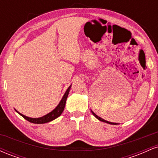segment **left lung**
Masks as SVG:
<instances>
[{
    "mask_svg": "<svg viewBox=\"0 0 158 158\" xmlns=\"http://www.w3.org/2000/svg\"><path fill=\"white\" fill-rule=\"evenodd\" d=\"M91 112H92V114H94V117H96V118H97V119H99V120L102 121V122H104V123H108V124H111V125H117V123H110V122H108V121H106V120H105V119H103L102 118H101V117H98V116L97 115V114H96L95 113H94V111H92V110H91Z\"/></svg>",
    "mask_w": 158,
    "mask_h": 158,
    "instance_id": "8db88e82",
    "label": "left lung"
}]
</instances>
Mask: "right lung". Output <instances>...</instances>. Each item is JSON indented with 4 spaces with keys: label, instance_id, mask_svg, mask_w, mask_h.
<instances>
[{
    "label": "right lung",
    "instance_id": "1",
    "mask_svg": "<svg viewBox=\"0 0 158 158\" xmlns=\"http://www.w3.org/2000/svg\"><path fill=\"white\" fill-rule=\"evenodd\" d=\"M70 87H71V85H70L68 89H67L66 92H65L64 96H63L62 99H61V100L60 101V102H59V105L56 106L55 109L52 110L51 112H50V113L46 114V115L43 116V117H39V118H31V117H27V116L23 115L22 114L19 113V112L17 111L16 110H15L21 116V117H23L25 119H27V121H29V122L32 123H35V124H43V123L50 122V121L53 120V119H55L57 118V117H59V116L62 114L63 110L64 109L65 103H66V100H67V98H68L69 91H70Z\"/></svg>",
    "mask_w": 158,
    "mask_h": 158
}]
</instances>
